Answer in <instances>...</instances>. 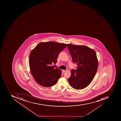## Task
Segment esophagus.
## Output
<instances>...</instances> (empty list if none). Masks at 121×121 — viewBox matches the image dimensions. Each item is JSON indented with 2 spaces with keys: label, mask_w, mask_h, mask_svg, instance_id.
Listing matches in <instances>:
<instances>
[{
  "label": "esophagus",
  "mask_w": 121,
  "mask_h": 121,
  "mask_svg": "<svg viewBox=\"0 0 121 121\" xmlns=\"http://www.w3.org/2000/svg\"><path fill=\"white\" fill-rule=\"evenodd\" d=\"M65 71H66V70H64V69H63V70H62V71H63V73L65 72Z\"/></svg>",
  "instance_id": "34e87169"
}]
</instances>
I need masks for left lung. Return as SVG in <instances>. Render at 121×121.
I'll return each instance as SVG.
<instances>
[{"instance_id": "left-lung-1", "label": "left lung", "mask_w": 121, "mask_h": 121, "mask_svg": "<svg viewBox=\"0 0 121 121\" xmlns=\"http://www.w3.org/2000/svg\"><path fill=\"white\" fill-rule=\"evenodd\" d=\"M73 61L77 64L76 69H72L69 84L76 90L85 88L93 79L98 69V61L96 52L85 46L68 44Z\"/></svg>"}]
</instances>
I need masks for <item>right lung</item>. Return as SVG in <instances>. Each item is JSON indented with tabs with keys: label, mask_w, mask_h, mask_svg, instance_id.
<instances>
[{
	"label": "right lung",
	"mask_w": 121,
	"mask_h": 121,
	"mask_svg": "<svg viewBox=\"0 0 121 121\" xmlns=\"http://www.w3.org/2000/svg\"><path fill=\"white\" fill-rule=\"evenodd\" d=\"M67 44L49 41L39 43L30 52L29 63L31 73L37 83L44 87H52L61 76V71L55 69L59 53Z\"/></svg>",
	"instance_id": "add662e5"
}]
</instances>
